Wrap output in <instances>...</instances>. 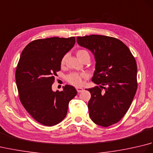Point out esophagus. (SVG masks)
Listing matches in <instances>:
<instances>
[{
    "instance_id": "esophagus-1",
    "label": "esophagus",
    "mask_w": 153,
    "mask_h": 153,
    "mask_svg": "<svg viewBox=\"0 0 153 153\" xmlns=\"http://www.w3.org/2000/svg\"><path fill=\"white\" fill-rule=\"evenodd\" d=\"M76 90H77V93H81V92L83 91V89L82 88V87H76Z\"/></svg>"
}]
</instances>
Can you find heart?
I'll return each instance as SVG.
<instances>
[{
	"label": "heart",
	"instance_id": "heart-1",
	"mask_svg": "<svg viewBox=\"0 0 153 153\" xmlns=\"http://www.w3.org/2000/svg\"><path fill=\"white\" fill-rule=\"evenodd\" d=\"M76 55L79 59L82 61L83 58L86 56H89V54L86 50L79 49L77 51ZM65 63V56L62 58L61 60V64L64 65ZM86 77V74H77V73H71L66 76V80L68 82L74 86L79 87L83 84V78Z\"/></svg>",
	"mask_w": 153,
	"mask_h": 153
}]
</instances>
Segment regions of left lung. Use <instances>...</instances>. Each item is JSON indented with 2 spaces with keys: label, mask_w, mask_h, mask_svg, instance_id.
Here are the masks:
<instances>
[{
  "label": "left lung",
  "mask_w": 153,
  "mask_h": 153,
  "mask_svg": "<svg viewBox=\"0 0 153 153\" xmlns=\"http://www.w3.org/2000/svg\"><path fill=\"white\" fill-rule=\"evenodd\" d=\"M77 43L92 52L95 70L92 81L99 86L87 89L89 116L96 124L108 127L128 111L137 89V64L130 50L118 39L91 35L77 37Z\"/></svg>",
  "instance_id": "left-lung-1"
}]
</instances>
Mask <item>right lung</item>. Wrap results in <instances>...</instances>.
Masks as SVG:
<instances>
[{
	"instance_id": "obj_1",
	"label": "right lung",
	"mask_w": 153,
	"mask_h": 153,
	"mask_svg": "<svg viewBox=\"0 0 153 153\" xmlns=\"http://www.w3.org/2000/svg\"><path fill=\"white\" fill-rule=\"evenodd\" d=\"M75 43L74 37L37 39L21 54L16 70L19 100L28 113L44 126H53L62 121L70 101L77 95L71 85H65L62 91L52 90L61 60Z\"/></svg>"
}]
</instances>
